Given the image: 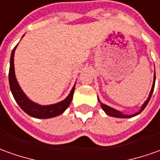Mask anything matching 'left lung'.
Returning a JSON list of instances; mask_svg holds the SVG:
<instances>
[{"label":"left lung","mask_w":160,"mask_h":160,"mask_svg":"<svg viewBox=\"0 0 160 160\" xmlns=\"http://www.w3.org/2000/svg\"><path fill=\"white\" fill-rule=\"evenodd\" d=\"M155 80H156V76H155V72H154V76H153V82H152V89H151V91H150L149 96H148V98L145 101V103H143L142 105H141L140 110L138 111L136 113H134V114H132V115H127V114H124L122 112H120V111H118V110H116L114 108L110 107V106H108L106 104H104L102 102H100V100H99V98L98 97V102L100 103V105H101V108L103 110V112L106 113V115L110 116V117H114V118H132V117H135V116L138 115L139 113L143 112V110L146 107V105H147V103H149L150 99H151V97H152V92H153L154 90V86H155Z\"/></svg>","instance_id":"obj_1"}]
</instances>
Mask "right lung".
Returning a JSON list of instances; mask_svg holds the SVG:
<instances>
[{
	"label": "right lung",
	"instance_id": "obj_1",
	"mask_svg": "<svg viewBox=\"0 0 160 160\" xmlns=\"http://www.w3.org/2000/svg\"><path fill=\"white\" fill-rule=\"evenodd\" d=\"M17 45L14 48L11 53L10 67H9V73H8L10 91L16 103H18V105L23 112H26L28 115H29L30 117L36 118H55L62 114L65 112L66 109L69 107V105L72 101L76 83L74 84V86L72 87L69 94L66 97V98L62 100L61 102L53 103V104H48V105H42L32 101L31 99L28 98L27 95L24 93V91L20 86L19 82L15 77L14 57H15V52Z\"/></svg>",
	"mask_w": 160,
	"mask_h": 160
}]
</instances>
